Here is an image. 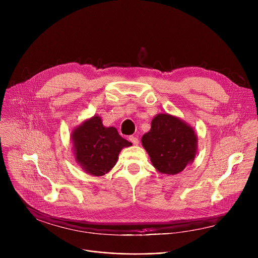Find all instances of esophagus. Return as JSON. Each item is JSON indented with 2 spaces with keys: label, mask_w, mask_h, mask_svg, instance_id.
<instances>
[{
  "label": "esophagus",
  "mask_w": 258,
  "mask_h": 258,
  "mask_svg": "<svg viewBox=\"0 0 258 258\" xmlns=\"http://www.w3.org/2000/svg\"><path fill=\"white\" fill-rule=\"evenodd\" d=\"M128 139H130V141H131L134 145H138V144H139V139H138V137H136V136H131Z\"/></svg>",
  "instance_id": "obj_1"
}]
</instances>
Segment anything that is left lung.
Returning a JSON list of instances; mask_svg holds the SVG:
<instances>
[{
	"label": "left lung",
	"mask_w": 258,
	"mask_h": 258,
	"mask_svg": "<svg viewBox=\"0 0 258 258\" xmlns=\"http://www.w3.org/2000/svg\"><path fill=\"white\" fill-rule=\"evenodd\" d=\"M153 166L161 173L177 174L191 164L198 152V136L192 126L177 116L160 113L141 139Z\"/></svg>",
	"instance_id": "8db88e82"
}]
</instances>
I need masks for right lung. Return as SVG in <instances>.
Instances as JSON below:
<instances>
[{
	"instance_id": "add662e5",
	"label": "right lung",
	"mask_w": 258,
	"mask_h": 258,
	"mask_svg": "<svg viewBox=\"0 0 258 258\" xmlns=\"http://www.w3.org/2000/svg\"><path fill=\"white\" fill-rule=\"evenodd\" d=\"M71 140L76 163L94 177L111 171L120 152L132 145L114 126H104L98 115L77 125L71 133Z\"/></svg>"
}]
</instances>
